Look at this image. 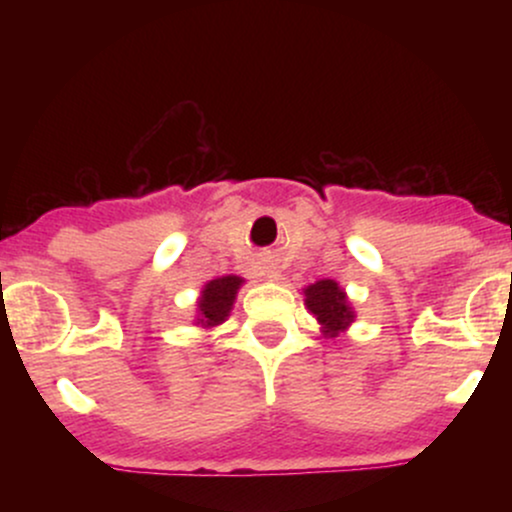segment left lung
I'll return each mask as SVG.
<instances>
[{"label":"left lung","instance_id":"obj_1","mask_svg":"<svg viewBox=\"0 0 512 512\" xmlns=\"http://www.w3.org/2000/svg\"><path fill=\"white\" fill-rule=\"evenodd\" d=\"M305 305L317 317V322L325 327V334H332V337L354 322V313H351L349 301H346V293L332 279L310 284L305 289Z\"/></svg>","mask_w":512,"mask_h":512}]
</instances>
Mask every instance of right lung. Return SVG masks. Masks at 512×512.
Wrapping results in <instances>:
<instances>
[{
  "mask_svg": "<svg viewBox=\"0 0 512 512\" xmlns=\"http://www.w3.org/2000/svg\"><path fill=\"white\" fill-rule=\"evenodd\" d=\"M240 284H243L240 276H221V279L209 281L199 298V317H202L199 322H204L207 327L221 325L231 313Z\"/></svg>",
  "mask_w": 512,
  "mask_h": 512,
  "instance_id": "add662e5",
  "label": "right lung"
}]
</instances>
